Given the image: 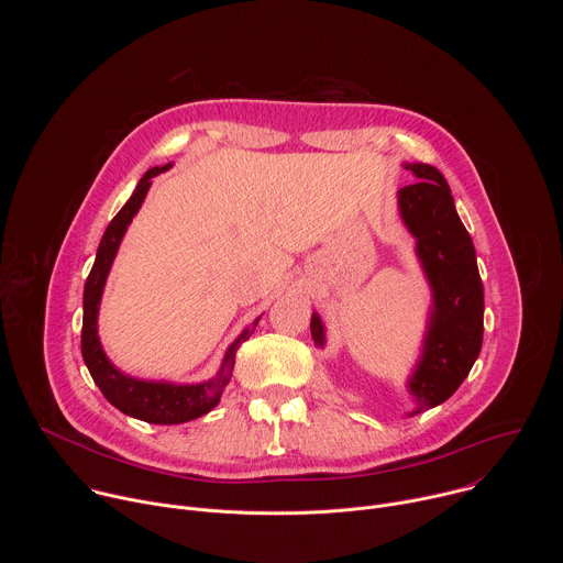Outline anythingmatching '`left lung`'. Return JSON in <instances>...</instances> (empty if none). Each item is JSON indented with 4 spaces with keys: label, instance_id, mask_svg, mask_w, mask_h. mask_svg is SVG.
I'll return each instance as SVG.
<instances>
[{
    "label": "left lung",
    "instance_id": "obj_1",
    "mask_svg": "<svg viewBox=\"0 0 563 563\" xmlns=\"http://www.w3.org/2000/svg\"><path fill=\"white\" fill-rule=\"evenodd\" d=\"M417 178L398 189V216L415 238V252L432 291L419 361L406 383L415 408L408 417L441 406L470 374L484 341V283L472 238L463 227L441 172L423 163L404 165ZM311 339L325 347V325L311 313Z\"/></svg>",
    "mask_w": 563,
    "mask_h": 563
}]
</instances>
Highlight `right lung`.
Returning <instances> with one entry per match:
<instances>
[{
    "label": "right lung",
    "mask_w": 563,
    "mask_h": 563,
    "mask_svg": "<svg viewBox=\"0 0 563 563\" xmlns=\"http://www.w3.org/2000/svg\"><path fill=\"white\" fill-rule=\"evenodd\" d=\"M169 169H172V163L165 167L148 169L140 178L133 196L124 202V207L109 222V227L100 240L93 269L85 285V318H82V358H85L96 385L100 387V391L107 396V400L113 408H118L126 417H133V419L146 421V423H155V426L187 423V421H194V419L211 412L220 404V396H222L227 383L231 380L238 347L252 336L254 328L261 320V316H258L250 328L240 332V336L227 347L216 376L209 380H202V383H191V385L183 383L180 385V383H169V380L135 378V376H129L122 369H118L111 363V358L107 356V352L100 343V336H98V316H100V302H102L109 272L113 267V261L118 256L120 243H122V238H124L131 220L135 218V213L140 211V207L148 194L151 180Z\"/></svg>",
    "instance_id": "right-lung-1"
}]
</instances>
